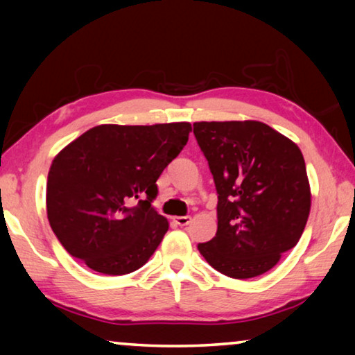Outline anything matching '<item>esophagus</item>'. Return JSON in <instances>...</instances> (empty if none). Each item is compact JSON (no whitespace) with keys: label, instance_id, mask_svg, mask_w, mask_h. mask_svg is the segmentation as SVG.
Returning <instances> with one entry per match:
<instances>
[{"label":"esophagus","instance_id":"obj_1","mask_svg":"<svg viewBox=\"0 0 355 355\" xmlns=\"http://www.w3.org/2000/svg\"><path fill=\"white\" fill-rule=\"evenodd\" d=\"M191 221H192L191 216H176V218H174V223H176L178 226H187Z\"/></svg>","mask_w":355,"mask_h":355}]
</instances>
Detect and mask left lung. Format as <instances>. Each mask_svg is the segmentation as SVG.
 Returning <instances> with one entry per match:
<instances>
[{"mask_svg":"<svg viewBox=\"0 0 355 355\" xmlns=\"http://www.w3.org/2000/svg\"><path fill=\"white\" fill-rule=\"evenodd\" d=\"M218 192V231L198 250L220 273L255 278L297 244L310 213L302 152L260 121L193 123Z\"/></svg>","mask_w":355,"mask_h":355,"instance_id":"8db88e82","label":"left lung"}]
</instances>
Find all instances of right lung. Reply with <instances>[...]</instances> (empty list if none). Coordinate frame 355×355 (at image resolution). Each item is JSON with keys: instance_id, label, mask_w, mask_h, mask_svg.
I'll return each mask as SVG.
<instances>
[{"instance_id": "1", "label": "right lung", "mask_w": 355, "mask_h": 355, "mask_svg": "<svg viewBox=\"0 0 355 355\" xmlns=\"http://www.w3.org/2000/svg\"><path fill=\"white\" fill-rule=\"evenodd\" d=\"M191 130L189 123L101 124L62 148L46 182L48 221L62 247L103 275L147 263L169 227L152 207L157 181Z\"/></svg>"}]
</instances>
